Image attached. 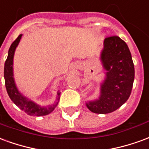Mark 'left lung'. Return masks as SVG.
<instances>
[{
	"mask_svg": "<svg viewBox=\"0 0 149 149\" xmlns=\"http://www.w3.org/2000/svg\"><path fill=\"white\" fill-rule=\"evenodd\" d=\"M100 61L106 71L99 99L86 103V106L94 113L106 114L119 109L128 99L134 81V65L127 44L117 36L104 39Z\"/></svg>",
	"mask_w": 149,
	"mask_h": 149,
	"instance_id": "left-lung-1",
	"label": "left lung"
}]
</instances>
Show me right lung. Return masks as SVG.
<instances>
[{
    "label": "right lung",
    "mask_w": 149,
    "mask_h": 149,
    "mask_svg": "<svg viewBox=\"0 0 149 149\" xmlns=\"http://www.w3.org/2000/svg\"><path fill=\"white\" fill-rule=\"evenodd\" d=\"M22 34L19 35L17 39L13 42L8 49V57L6 59L5 63V68H4V77H5V87L8 94V97L13 103L18 106L21 110H23L29 116H45L55 109V108L58 104L60 100V94L61 93H57L56 101L52 105H49L47 107H40L39 104L34 103L33 101L29 100L27 97H24L19 92L17 87L15 83L14 77H13V56L16 48L17 47L18 44L21 40Z\"/></svg>",
    "instance_id": "1"
}]
</instances>
